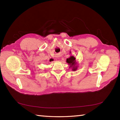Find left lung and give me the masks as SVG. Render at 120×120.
Masks as SVG:
<instances>
[{
    "label": "left lung",
    "instance_id": "obj_1",
    "mask_svg": "<svg viewBox=\"0 0 120 120\" xmlns=\"http://www.w3.org/2000/svg\"><path fill=\"white\" fill-rule=\"evenodd\" d=\"M66 62L69 66V68L72 69V71H76L78 69V65H77V62L76 58L74 56H71L69 58L67 59Z\"/></svg>",
    "mask_w": 120,
    "mask_h": 120
}]
</instances>
